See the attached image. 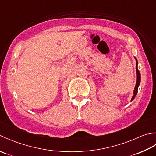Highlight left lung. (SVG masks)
<instances>
[{
  "label": "left lung",
  "mask_w": 156,
  "mask_h": 156,
  "mask_svg": "<svg viewBox=\"0 0 156 156\" xmlns=\"http://www.w3.org/2000/svg\"><path fill=\"white\" fill-rule=\"evenodd\" d=\"M136 75H137V78H136V85H135V90H134V92H133V96L132 97V99L131 101L134 100V98H135L136 94H137V91H138V87H139V85L140 84V81H141V74H140V72L138 70L137 68V65H138V62H137V60L136 58Z\"/></svg>",
  "instance_id": "1"
}]
</instances>
